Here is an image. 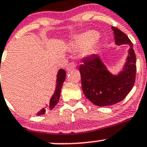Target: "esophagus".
I'll return each instance as SVG.
<instances>
[{
	"label": "esophagus",
	"mask_w": 147,
	"mask_h": 147,
	"mask_svg": "<svg viewBox=\"0 0 147 147\" xmlns=\"http://www.w3.org/2000/svg\"><path fill=\"white\" fill-rule=\"evenodd\" d=\"M76 67H77V64L75 63L71 62L67 65V67H66V70H72V69L75 68Z\"/></svg>",
	"instance_id": "1"
}]
</instances>
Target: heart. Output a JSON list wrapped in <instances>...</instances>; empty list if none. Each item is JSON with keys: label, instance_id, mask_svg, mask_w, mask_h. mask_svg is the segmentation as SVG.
Instances as JSON below:
<instances>
[{"label": "heart", "instance_id": "b5f03b06", "mask_svg": "<svg viewBox=\"0 0 147 147\" xmlns=\"http://www.w3.org/2000/svg\"><path fill=\"white\" fill-rule=\"evenodd\" d=\"M98 38V34L95 31H89L75 38L74 46L77 47H84L93 45Z\"/></svg>", "mask_w": 147, "mask_h": 147}]
</instances>
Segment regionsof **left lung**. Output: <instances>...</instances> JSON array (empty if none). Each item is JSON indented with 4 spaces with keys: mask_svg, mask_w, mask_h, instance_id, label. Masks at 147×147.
<instances>
[{
    "mask_svg": "<svg viewBox=\"0 0 147 147\" xmlns=\"http://www.w3.org/2000/svg\"><path fill=\"white\" fill-rule=\"evenodd\" d=\"M115 43L129 45L130 49L123 71L113 75L96 54L85 57L80 66L82 87L84 93L96 105H112L121 102L131 91L136 75V57L133 43L125 33L119 28L112 27Z\"/></svg>",
    "mask_w": 147,
    "mask_h": 147,
    "instance_id": "1",
    "label": "left lung"
}]
</instances>
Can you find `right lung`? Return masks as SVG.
I'll return each mask as SVG.
<instances>
[{"mask_svg": "<svg viewBox=\"0 0 147 147\" xmlns=\"http://www.w3.org/2000/svg\"><path fill=\"white\" fill-rule=\"evenodd\" d=\"M65 71L63 69H61V70H59L57 74V80H56V90L55 92H54V95L52 96V97L50 99L49 105H48L47 108H43L37 114V115H42V114H45V112H46L47 109H49L50 110H51L52 109H54V107L57 105L58 102L59 100V98H60V95H61V88H62L63 84L64 81H65Z\"/></svg>", "mask_w": 147, "mask_h": 147, "instance_id": "1", "label": "right lung"}]
</instances>
